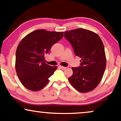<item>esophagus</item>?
Instances as JSON below:
<instances>
[{
    "label": "esophagus",
    "instance_id": "34e87169",
    "mask_svg": "<svg viewBox=\"0 0 121 121\" xmlns=\"http://www.w3.org/2000/svg\"><path fill=\"white\" fill-rule=\"evenodd\" d=\"M59 69H62V70H65V69H66L65 67L62 66H59Z\"/></svg>",
    "mask_w": 121,
    "mask_h": 121
}]
</instances>
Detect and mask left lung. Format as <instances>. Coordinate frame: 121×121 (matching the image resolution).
I'll return each mask as SVG.
<instances>
[{
  "label": "left lung",
  "instance_id": "1",
  "mask_svg": "<svg viewBox=\"0 0 121 121\" xmlns=\"http://www.w3.org/2000/svg\"><path fill=\"white\" fill-rule=\"evenodd\" d=\"M75 55L81 58L80 66L73 68L70 84L81 93L93 91L103 78L106 67L104 47L101 39L91 30L78 28L64 32Z\"/></svg>",
  "mask_w": 121,
  "mask_h": 121
}]
</instances>
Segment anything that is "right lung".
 <instances>
[{"mask_svg":"<svg viewBox=\"0 0 121 121\" xmlns=\"http://www.w3.org/2000/svg\"><path fill=\"white\" fill-rule=\"evenodd\" d=\"M63 36V32L38 30L29 33L19 42L15 67L18 78L25 88L36 91L48 84V78L57 66L46 64L45 55Z\"/></svg>","mask_w":121,"mask_h":121,"instance_id":"obj_1","label":"right lung"}]
</instances>
